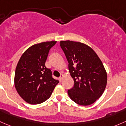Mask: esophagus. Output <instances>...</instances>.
Masks as SVG:
<instances>
[{
  "label": "esophagus",
  "instance_id": "34e87169",
  "mask_svg": "<svg viewBox=\"0 0 126 126\" xmlns=\"http://www.w3.org/2000/svg\"><path fill=\"white\" fill-rule=\"evenodd\" d=\"M63 77H64V75H63V74H61L60 77L59 79V80L60 81H62Z\"/></svg>",
  "mask_w": 126,
  "mask_h": 126
}]
</instances>
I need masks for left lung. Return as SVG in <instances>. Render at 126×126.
Masks as SVG:
<instances>
[{
    "mask_svg": "<svg viewBox=\"0 0 126 126\" xmlns=\"http://www.w3.org/2000/svg\"><path fill=\"white\" fill-rule=\"evenodd\" d=\"M68 62L69 71L74 81L67 94L77 104H93L104 92L108 75L99 57L90 46L79 42L60 41Z\"/></svg>",
    "mask_w": 126,
    "mask_h": 126,
    "instance_id": "left-lung-1",
    "label": "left lung"
}]
</instances>
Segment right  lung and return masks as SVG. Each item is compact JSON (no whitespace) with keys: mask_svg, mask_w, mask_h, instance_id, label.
I'll return each instance as SVG.
<instances>
[{"mask_svg":"<svg viewBox=\"0 0 126 126\" xmlns=\"http://www.w3.org/2000/svg\"><path fill=\"white\" fill-rule=\"evenodd\" d=\"M56 43V41H51L30 46L17 64L14 85L18 95L29 104L45 101L59 83L52 77L51 69L45 66L49 49Z\"/></svg>","mask_w":126,"mask_h":126,"instance_id":"obj_1","label":"right lung"}]
</instances>
